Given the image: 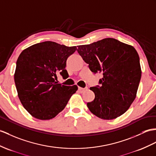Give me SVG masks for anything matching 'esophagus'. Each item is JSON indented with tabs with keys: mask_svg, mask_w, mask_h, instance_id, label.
Wrapping results in <instances>:
<instances>
[{
	"mask_svg": "<svg viewBox=\"0 0 156 156\" xmlns=\"http://www.w3.org/2000/svg\"><path fill=\"white\" fill-rule=\"evenodd\" d=\"M78 89H79V90L81 91V93L84 92V91H85V90H87V89H88V88H87V87H86V88H82V87H79Z\"/></svg>",
	"mask_w": 156,
	"mask_h": 156,
	"instance_id": "34e87169",
	"label": "esophagus"
}]
</instances>
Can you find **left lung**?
Segmentation results:
<instances>
[{
  "label": "left lung",
  "instance_id": "1",
  "mask_svg": "<svg viewBox=\"0 0 156 156\" xmlns=\"http://www.w3.org/2000/svg\"><path fill=\"white\" fill-rule=\"evenodd\" d=\"M77 51L94 73L100 72L101 87H93L95 97L87 107L104 120L116 119L126 112L134 101L142 71L135 48L114 38L78 45Z\"/></svg>",
  "mask_w": 156,
  "mask_h": 156
}]
</instances>
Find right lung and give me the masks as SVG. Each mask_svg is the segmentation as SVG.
<instances>
[{
  "label": "right lung",
  "instance_id": "obj_1",
  "mask_svg": "<svg viewBox=\"0 0 156 156\" xmlns=\"http://www.w3.org/2000/svg\"><path fill=\"white\" fill-rule=\"evenodd\" d=\"M47 41L31 45L19 55L14 73L18 96L24 108L39 120H49L65 108L77 85L59 84L57 75L67 78L66 61L77 50Z\"/></svg>",
  "mask_w": 156,
  "mask_h": 156
}]
</instances>
